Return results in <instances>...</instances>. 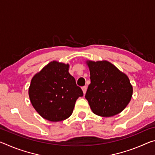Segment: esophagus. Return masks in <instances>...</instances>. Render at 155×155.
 Returning a JSON list of instances; mask_svg holds the SVG:
<instances>
[{"instance_id": "34e87169", "label": "esophagus", "mask_w": 155, "mask_h": 155, "mask_svg": "<svg viewBox=\"0 0 155 155\" xmlns=\"http://www.w3.org/2000/svg\"><path fill=\"white\" fill-rule=\"evenodd\" d=\"M81 89H82V90H83V94H85L86 91H87V87H86V86H84V87H83Z\"/></svg>"}]
</instances>
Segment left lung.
Returning <instances> with one entry per match:
<instances>
[{"label": "left lung", "mask_w": 155, "mask_h": 155, "mask_svg": "<svg viewBox=\"0 0 155 155\" xmlns=\"http://www.w3.org/2000/svg\"><path fill=\"white\" fill-rule=\"evenodd\" d=\"M90 72L91 83L85 98L91 111L103 117L120 114L130 103L133 86L127 75L106 60L86 61Z\"/></svg>", "instance_id": "obj_1"}]
</instances>
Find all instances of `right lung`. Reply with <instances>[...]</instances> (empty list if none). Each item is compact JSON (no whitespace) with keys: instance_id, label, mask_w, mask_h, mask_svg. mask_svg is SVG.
I'll return each instance as SVG.
<instances>
[{"instance_id":"right-lung-1","label":"right lung","mask_w":155,"mask_h":155,"mask_svg":"<svg viewBox=\"0 0 155 155\" xmlns=\"http://www.w3.org/2000/svg\"><path fill=\"white\" fill-rule=\"evenodd\" d=\"M70 65L52 61L32 78L28 96L34 109L51 122L64 120L72 115L81 89L70 74Z\"/></svg>"}]
</instances>
